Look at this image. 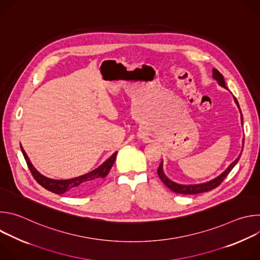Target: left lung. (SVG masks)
<instances>
[{"mask_svg": "<svg viewBox=\"0 0 260 260\" xmlns=\"http://www.w3.org/2000/svg\"><path fill=\"white\" fill-rule=\"evenodd\" d=\"M213 78L218 82V84L222 87H224L228 89V87L225 86V81H224V78L223 76H222V74L216 70V69H213ZM235 99V102L240 110V113H241V120H242V124H243V115H242V112H241V109H240V106H239V103L237 101V99L234 96ZM243 145H244V140H243ZM242 151H243V148H242ZM241 154L238 156V158L233 161L229 168L222 173L220 174L218 177L214 178L213 180L211 181H208V182H205V183H201V184H190V185H184V184H179V183H176L174 181H172L171 179H169L165 172H164V162L161 161L158 169H157V174L160 178V180L166 184V186H168L172 191L176 192V193H181V194H198V193H202V192H207V191H210L214 188H216L217 186H219V185L222 183V181H223L226 176L231 173V171L234 169V167L238 164L240 157H241Z\"/></svg>", "mask_w": 260, "mask_h": 260, "instance_id": "obj_1", "label": "left lung"}]
</instances>
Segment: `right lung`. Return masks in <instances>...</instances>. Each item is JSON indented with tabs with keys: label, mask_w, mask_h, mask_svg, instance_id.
Segmentation results:
<instances>
[{
	"label": "right lung",
	"mask_w": 260,
	"mask_h": 260,
	"mask_svg": "<svg viewBox=\"0 0 260 260\" xmlns=\"http://www.w3.org/2000/svg\"><path fill=\"white\" fill-rule=\"evenodd\" d=\"M20 149L21 152L24 156V159L27 164V167L34 176L35 180L38 182L41 186L46 188L47 190L57 193V194H62L64 192L71 193V194H82L86 191H88L90 188H92L95 184H98L103 178H105L109 171L112 168L117 152H114L112 155H111L106 161H104L100 167L96 169L92 170L91 172L84 174L79 177H75L72 179H66V180H56V179H51L48 178L44 175H42L39 171H37L36 168L31 165L28 156L26 155L24 149L22 146L20 145Z\"/></svg>",
	"instance_id": "right-lung-1"
}]
</instances>
